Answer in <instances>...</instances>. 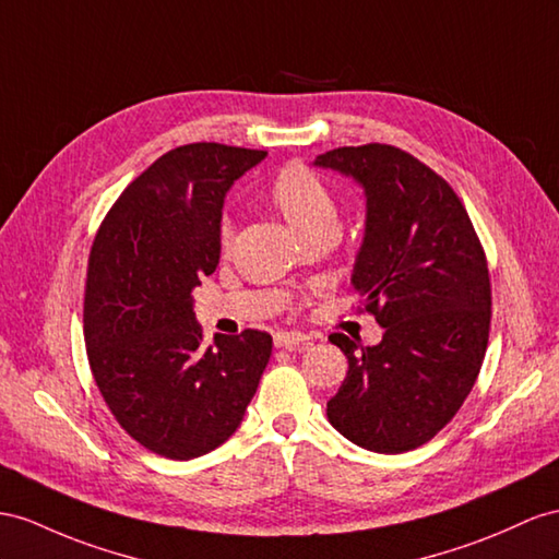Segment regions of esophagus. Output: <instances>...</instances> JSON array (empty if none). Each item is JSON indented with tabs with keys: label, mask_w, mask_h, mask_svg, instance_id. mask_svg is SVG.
<instances>
[{
	"label": "esophagus",
	"mask_w": 559,
	"mask_h": 559,
	"mask_svg": "<svg viewBox=\"0 0 559 559\" xmlns=\"http://www.w3.org/2000/svg\"><path fill=\"white\" fill-rule=\"evenodd\" d=\"M309 335L305 333H297V331H281L274 335V345L278 349H293V347H299L302 342H307Z\"/></svg>",
	"instance_id": "esophagus-1"
}]
</instances>
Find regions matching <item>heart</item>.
<instances>
[{
    "label": "heart",
    "instance_id": "1",
    "mask_svg": "<svg viewBox=\"0 0 559 559\" xmlns=\"http://www.w3.org/2000/svg\"><path fill=\"white\" fill-rule=\"evenodd\" d=\"M269 198L283 217L305 238L319 231H337V200L317 171L305 163H288L269 183ZM236 234L234 219L224 214L219 222V246L228 248Z\"/></svg>",
    "mask_w": 559,
    "mask_h": 559
}]
</instances>
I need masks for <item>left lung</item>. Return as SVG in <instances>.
Segmentation results:
<instances>
[{"instance_id":"8db88e82","label":"left lung","mask_w":559,"mask_h":559,"mask_svg":"<svg viewBox=\"0 0 559 559\" xmlns=\"http://www.w3.org/2000/svg\"><path fill=\"white\" fill-rule=\"evenodd\" d=\"M313 165L364 186L352 285L384 328L376 347L328 337L349 361L328 420L361 449L413 451L451 423L479 376L491 325L484 248L447 179L402 148L342 146Z\"/></svg>"}]
</instances>
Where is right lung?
<instances>
[{
	"label": "right lung",
	"mask_w": 559,
	"mask_h": 559,
	"mask_svg": "<svg viewBox=\"0 0 559 559\" xmlns=\"http://www.w3.org/2000/svg\"><path fill=\"white\" fill-rule=\"evenodd\" d=\"M266 151L186 143L127 186L92 242L84 342L96 388L127 435L171 461L231 437L271 356V335L203 342L193 288L219 264L224 195Z\"/></svg>",
	"instance_id": "add662e5"
}]
</instances>
